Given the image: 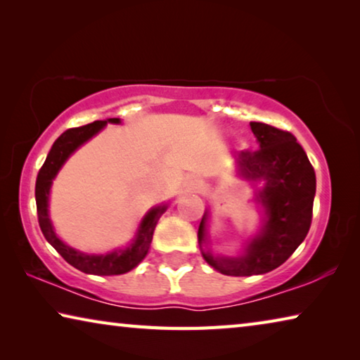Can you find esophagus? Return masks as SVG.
I'll list each match as a JSON object with an SVG mask.
<instances>
[{"label":"esophagus","instance_id":"obj_1","mask_svg":"<svg viewBox=\"0 0 360 360\" xmlns=\"http://www.w3.org/2000/svg\"><path fill=\"white\" fill-rule=\"evenodd\" d=\"M192 191H198L200 187H202V182H200L198 179H195V181H192Z\"/></svg>","mask_w":360,"mask_h":360}]
</instances>
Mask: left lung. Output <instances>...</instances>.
I'll use <instances>...</instances> for the list:
<instances>
[{"label": "left lung", "mask_w": 360, "mask_h": 360, "mask_svg": "<svg viewBox=\"0 0 360 360\" xmlns=\"http://www.w3.org/2000/svg\"><path fill=\"white\" fill-rule=\"evenodd\" d=\"M251 130L259 149L241 150L236 168L245 179L262 182L255 200L265 212L264 227L238 257L202 249L205 260L227 276L264 275L283 265L308 235L313 217L316 174L295 136L262 122H251ZM206 219L208 212L198 227L200 248L206 243Z\"/></svg>", "instance_id": "left-lung-1"}]
</instances>
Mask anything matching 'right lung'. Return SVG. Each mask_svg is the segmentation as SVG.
Returning <instances> with one entry per match:
<instances>
[{
  "label": "right lung",
  "instance_id": "obj_1",
  "mask_svg": "<svg viewBox=\"0 0 360 360\" xmlns=\"http://www.w3.org/2000/svg\"><path fill=\"white\" fill-rule=\"evenodd\" d=\"M108 122L109 124H120V119L114 117L108 120H95L92 124L76 127V129H70L62 133V135L57 138V141L53 143L52 149L49 150L44 165L41 167L38 178H36L34 188L38 221L44 238L51 243L53 249H56L70 265L84 273H89V275L96 276L124 275V273L133 270V268L146 257V254H148L152 235H154L158 219H160V216L168 208L167 205H160L149 210L148 214L143 217L141 224H139L135 240L131 241V245L125 249H115V251L106 254H85L81 251H76L75 248L65 245V243L58 238L56 231H53L52 222L51 219H49V193H51L52 181L60 172V168L63 167V163L68 160L72 152L77 148H81L84 143H87L90 138L105 129Z\"/></svg>",
  "mask_w": 360,
  "mask_h": 360
}]
</instances>
